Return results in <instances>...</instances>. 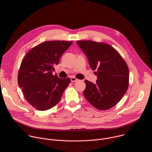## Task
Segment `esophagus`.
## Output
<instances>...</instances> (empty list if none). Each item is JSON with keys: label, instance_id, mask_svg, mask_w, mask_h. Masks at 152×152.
I'll list each match as a JSON object with an SVG mask.
<instances>
[{"label": "esophagus", "instance_id": "1", "mask_svg": "<svg viewBox=\"0 0 152 152\" xmlns=\"http://www.w3.org/2000/svg\"><path fill=\"white\" fill-rule=\"evenodd\" d=\"M70 79H71V81H72V82H77V80H78L77 78H76L75 77H71Z\"/></svg>", "mask_w": 152, "mask_h": 152}]
</instances>
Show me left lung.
<instances>
[{
    "label": "left lung",
    "instance_id": "1",
    "mask_svg": "<svg viewBox=\"0 0 152 152\" xmlns=\"http://www.w3.org/2000/svg\"><path fill=\"white\" fill-rule=\"evenodd\" d=\"M76 43L87 57L90 67L97 70L96 83L85 80L83 95L88 102L99 110L114 107L126 93L129 86L127 65L111 46L90 40Z\"/></svg>",
    "mask_w": 152,
    "mask_h": 152
}]
</instances>
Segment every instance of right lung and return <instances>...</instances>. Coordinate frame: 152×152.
Returning <instances> with one entry per match:
<instances>
[{
  "label": "right lung",
  "mask_w": 152,
  "mask_h": 152,
  "mask_svg": "<svg viewBox=\"0 0 152 152\" xmlns=\"http://www.w3.org/2000/svg\"><path fill=\"white\" fill-rule=\"evenodd\" d=\"M72 41H49L32 48L23 58L18 73V83L25 99L37 110L46 111L60 101L70 79L52 74L61 55Z\"/></svg>",
  "instance_id": "1"
}]
</instances>
